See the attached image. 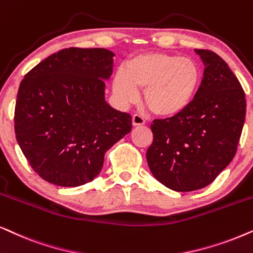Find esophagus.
<instances>
[{"label": "esophagus", "instance_id": "obj_1", "mask_svg": "<svg viewBox=\"0 0 253 253\" xmlns=\"http://www.w3.org/2000/svg\"><path fill=\"white\" fill-rule=\"evenodd\" d=\"M145 121L140 115H133L132 116V126H144Z\"/></svg>", "mask_w": 253, "mask_h": 253}]
</instances>
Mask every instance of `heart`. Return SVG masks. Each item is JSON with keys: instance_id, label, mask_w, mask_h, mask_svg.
<instances>
[{"instance_id": "heart-1", "label": "heart", "mask_w": 253, "mask_h": 253, "mask_svg": "<svg viewBox=\"0 0 253 253\" xmlns=\"http://www.w3.org/2000/svg\"><path fill=\"white\" fill-rule=\"evenodd\" d=\"M202 72L194 60L162 52L134 55L126 71L115 74L113 89L123 103L138 100V89L151 113L173 119L185 113L194 102L201 87Z\"/></svg>"}]
</instances>
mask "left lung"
Masks as SVG:
<instances>
[{"instance_id": "8db88e82", "label": "left lung", "mask_w": 253, "mask_h": 253, "mask_svg": "<svg viewBox=\"0 0 253 253\" xmlns=\"http://www.w3.org/2000/svg\"><path fill=\"white\" fill-rule=\"evenodd\" d=\"M195 52L205 72L194 102L179 116L153 121L146 152L153 176L176 192L208 186L230 164L247 113L245 93L227 62L212 51Z\"/></svg>"}]
</instances>
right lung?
Instances as JSON below:
<instances>
[{"label":"right lung","instance_id":"1","mask_svg":"<svg viewBox=\"0 0 253 253\" xmlns=\"http://www.w3.org/2000/svg\"><path fill=\"white\" fill-rule=\"evenodd\" d=\"M114 53L70 47L25 74L15 106L23 155L45 181L77 187L100 174L104 153L131 131V116L104 100Z\"/></svg>","mask_w":253,"mask_h":253}]
</instances>
